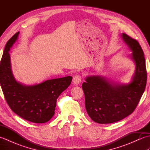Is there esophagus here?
<instances>
[{
  "mask_svg": "<svg viewBox=\"0 0 150 150\" xmlns=\"http://www.w3.org/2000/svg\"><path fill=\"white\" fill-rule=\"evenodd\" d=\"M82 81V76L81 75H75L73 76V83L75 84H80Z\"/></svg>",
  "mask_w": 150,
  "mask_h": 150,
  "instance_id": "34e87169",
  "label": "esophagus"
}]
</instances>
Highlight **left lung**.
Instances as JSON below:
<instances>
[{"label":"left lung","mask_w":150,"mask_h":150,"mask_svg":"<svg viewBox=\"0 0 150 150\" xmlns=\"http://www.w3.org/2000/svg\"><path fill=\"white\" fill-rule=\"evenodd\" d=\"M122 38L132 50V58L136 64L132 82L127 85H117L93 76L87 77L86 82L82 85L87 113L97 123L115 122L129 115L145 90L147 71L143 50L136 39L126 33H122Z\"/></svg>","instance_id":"left-lung-1"}]
</instances>
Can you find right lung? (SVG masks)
Here are the masks:
<instances>
[{
    "mask_svg": "<svg viewBox=\"0 0 150 150\" xmlns=\"http://www.w3.org/2000/svg\"><path fill=\"white\" fill-rule=\"evenodd\" d=\"M16 33L6 44L0 62V84L6 103L19 117L33 123H45L55 114L57 98L70 85L71 76L26 86L13 76L9 51L17 40Z\"/></svg>",
    "mask_w": 150,
    "mask_h": 150,
    "instance_id": "1",
    "label": "right lung"
}]
</instances>
